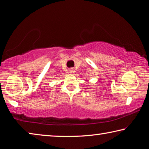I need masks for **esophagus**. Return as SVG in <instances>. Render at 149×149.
<instances>
[{
	"instance_id": "esophagus-1",
	"label": "esophagus",
	"mask_w": 149,
	"mask_h": 149,
	"mask_svg": "<svg viewBox=\"0 0 149 149\" xmlns=\"http://www.w3.org/2000/svg\"><path fill=\"white\" fill-rule=\"evenodd\" d=\"M72 70H70V73H72V72H73V71H72Z\"/></svg>"
}]
</instances>
